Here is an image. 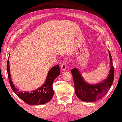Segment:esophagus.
Listing matches in <instances>:
<instances>
[{"label": "esophagus", "instance_id": "1", "mask_svg": "<svg viewBox=\"0 0 122 122\" xmlns=\"http://www.w3.org/2000/svg\"><path fill=\"white\" fill-rule=\"evenodd\" d=\"M66 61H64L63 62V63L61 65V70H62V71H65V70H66V67H67V66H66Z\"/></svg>", "mask_w": 122, "mask_h": 122}]
</instances>
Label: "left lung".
<instances>
[{
  "instance_id": "1",
  "label": "left lung",
  "mask_w": 122,
  "mask_h": 122,
  "mask_svg": "<svg viewBox=\"0 0 122 122\" xmlns=\"http://www.w3.org/2000/svg\"><path fill=\"white\" fill-rule=\"evenodd\" d=\"M108 53L111 68L107 79L101 83L89 84L83 78L77 68H73L71 70L76 94L81 100L86 102L96 101L103 97L110 89L114 80V71L110 51H108Z\"/></svg>"
}]
</instances>
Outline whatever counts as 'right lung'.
Masks as SVG:
<instances>
[{
	"label": "right lung",
	"instance_id": "1",
	"mask_svg": "<svg viewBox=\"0 0 122 122\" xmlns=\"http://www.w3.org/2000/svg\"><path fill=\"white\" fill-rule=\"evenodd\" d=\"M7 71L9 83L13 92L18 97L30 105H43L51 100L54 95L52 84L55 79L60 74L59 65L54 66L49 71L44 84L37 89L29 92H19L14 85L11 78L9 60L7 62Z\"/></svg>",
	"mask_w": 122,
	"mask_h": 122
}]
</instances>
